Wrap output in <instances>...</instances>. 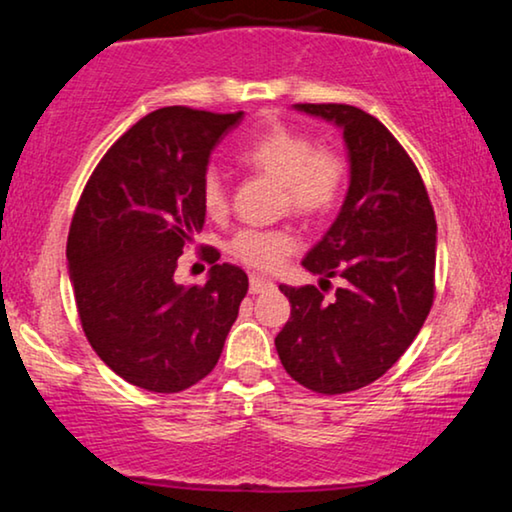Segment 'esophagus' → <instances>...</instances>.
I'll list each match as a JSON object with an SVG mask.
<instances>
[{
	"instance_id": "obj_1",
	"label": "esophagus",
	"mask_w": 512,
	"mask_h": 512,
	"mask_svg": "<svg viewBox=\"0 0 512 512\" xmlns=\"http://www.w3.org/2000/svg\"><path fill=\"white\" fill-rule=\"evenodd\" d=\"M268 289H272L270 279H265L261 275H251L249 277V291L254 293V296H258V293H263V291H268Z\"/></svg>"
}]
</instances>
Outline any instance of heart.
Wrapping results in <instances>:
<instances>
[{
	"label": "heart",
	"mask_w": 512,
	"mask_h": 512,
	"mask_svg": "<svg viewBox=\"0 0 512 512\" xmlns=\"http://www.w3.org/2000/svg\"><path fill=\"white\" fill-rule=\"evenodd\" d=\"M240 163L261 177L277 181L282 188V207L303 219H324L340 205L347 184V167L338 153L317 149L303 132L272 125L237 153ZM202 205L209 216L228 209L226 186L219 172L209 170L202 179ZM298 237L293 230H240L230 240V254L254 270H275L291 251Z\"/></svg>",
	"instance_id": "heart-1"
}]
</instances>
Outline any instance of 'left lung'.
<instances>
[{"label":"left lung","instance_id":"left-lung-1","mask_svg":"<svg viewBox=\"0 0 512 512\" xmlns=\"http://www.w3.org/2000/svg\"><path fill=\"white\" fill-rule=\"evenodd\" d=\"M293 107L342 130L349 188L338 219L303 258L321 289L279 286L291 317L275 347L298 384L347 394L387 373L429 317L436 216L415 163L375 116L349 104ZM331 276L343 286L324 299Z\"/></svg>","mask_w":512,"mask_h":512}]
</instances>
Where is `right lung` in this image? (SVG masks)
I'll return each mask as SVG.
<instances>
[{"instance_id": "add662e5", "label": "right lung", "mask_w": 512, "mask_h": 512, "mask_svg": "<svg viewBox=\"0 0 512 512\" xmlns=\"http://www.w3.org/2000/svg\"><path fill=\"white\" fill-rule=\"evenodd\" d=\"M244 111L163 107L137 121L90 174L67 237L83 333L125 382L177 394L212 373L247 296V272L212 263L205 286L174 282L205 226L202 179Z\"/></svg>"}]
</instances>
